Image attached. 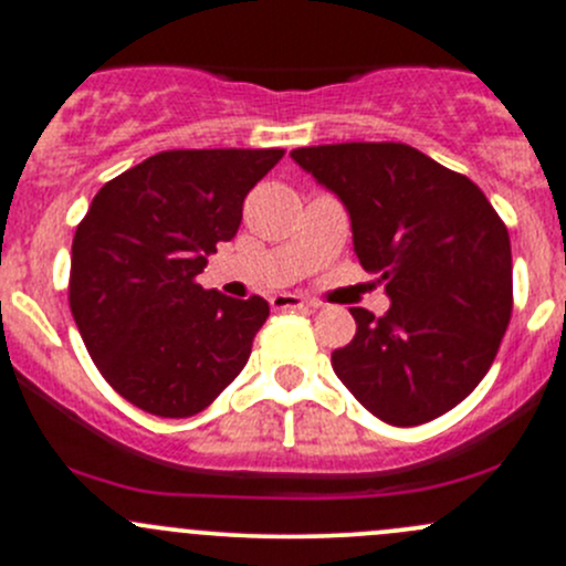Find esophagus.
<instances>
[{"mask_svg": "<svg viewBox=\"0 0 566 566\" xmlns=\"http://www.w3.org/2000/svg\"><path fill=\"white\" fill-rule=\"evenodd\" d=\"M271 306H273V310H310V306H317V304L301 298V295L279 293V295H273V298H271Z\"/></svg>", "mask_w": 566, "mask_h": 566, "instance_id": "1", "label": "esophagus"}]
</instances>
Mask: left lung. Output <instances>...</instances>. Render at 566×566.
I'll use <instances>...</instances> for the list:
<instances>
[{
  "label": "left lung",
  "instance_id": "left-lung-1",
  "mask_svg": "<svg viewBox=\"0 0 566 566\" xmlns=\"http://www.w3.org/2000/svg\"><path fill=\"white\" fill-rule=\"evenodd\" d=\"M350 216L384 317L350 310L356 336L331 356L353 397L394 427L438 419L488 375L512 315V249L476 182L399 142L290 153Z\"/></svg>",
  "mask_w": 566,
  "mask_h": 566
}]
</instances>
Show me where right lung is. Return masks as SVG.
I'll return each mask as SVG.
<instances>
[{
  "label": "right lung",
  "mask_w": 566,
  "mask_h": 566,
  "mask_svg": "<svg viewBox=\"0 0 566 566\" xmlns=\"http://www.w3.org/2000/svg\"><path fill=\"white\" fill-rule=\"evenodd\" d=\"M284 150H167L108 180L73 238L71 312L119 397L164 419L208 408L271 315L197 276Z\"/></svg>",
  "instance_id": "add662e5"
}]
</instances>
